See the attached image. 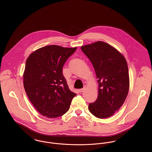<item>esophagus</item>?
<instances>
[{
  "instance_id": "obj_1",
  "label": "esophagus",
  "mask_w": 152,
  "mask_h": 152,
  "mask_svg": "<svg viewBox=\"0 0 152 152\" xmlns=\"http://www.w3.org/2000/svg\"><path fill=\"white\" fill-rule=\"evenodd\" d=\"M86 87H84L83 88L80 89H79V92H83L86 89Z\"/></svg>"
}]
</instances>
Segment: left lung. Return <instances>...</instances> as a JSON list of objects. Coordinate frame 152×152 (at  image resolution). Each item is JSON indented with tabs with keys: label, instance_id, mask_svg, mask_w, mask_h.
Returning a JSON list of instances; mask_svg holds the SVG:
<instances>
[{
	"label": "left lung",
	"instance_id": "obj_1",
	"mask_svg": "<svg viewBox=\"0 0 152 152\" xmlns=\"http://www.w3.org/2000/svg\"><path fill=\"white\" fill-rule=\"evenodd\" d=\"M83 52L94 68L98 83V96L90 103V112L98 118L111 116L124 104L129 88V70L124 56L103 42L83 45Z\"/></svg>",
	"mask_w": 152,
	"mask_h": 152
}]
</instances>
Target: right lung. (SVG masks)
Wrapping results in <instances>:
<instances>
[{
	"label": "right lung",
	"instance_id": "right-lung-1",
	"mask_svg": "<svg viewBox=\"0 0 152 152\" xmlns=\"http://www.w3.org/2000/svg\"><path fill=\"white\" fill-rule=\"evenodd\" d=\"M76 50L47 45L32 53L26 60L24 88L33 105L44 116L55 118L65 114L77 95L69 90L63 74L65 61Z\"/></svg>",
	"mask_w": 152,
	"mask_h": 152
}]
</instances>
